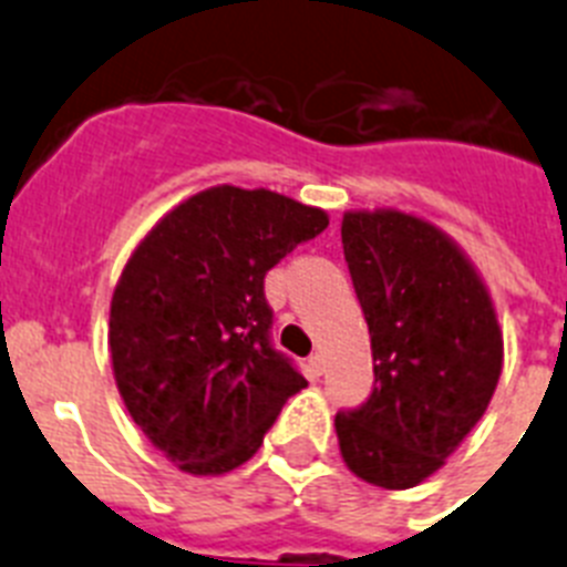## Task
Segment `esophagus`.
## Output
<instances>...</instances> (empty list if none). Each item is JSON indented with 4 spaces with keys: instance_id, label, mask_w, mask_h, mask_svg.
<instances>
[{
    "instance_id": "esophagus-1",
    "label": "esophagus",
    "mask_w": 567,
    "mask_h": 567,
    "mask_svg": "<svg viewBox=\"0 0 567 567\" xmlns=\"http://www.w3.org/2000/svg\"><path fill=\"white\" fill-rule=\"evenodd\" d=\"M308 365H311L313 374H322L326 372V357H322V351H313L311 360H308Z\"/></svg>"
}]
</instances>
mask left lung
Instances as JSON below:
<instances>
[{
    "instance_id": "obj_1",
    "label": "left lung",
    "mask_w": 567,
    "mask_h": 567,
    "mask_svg": "<svg viewBox=\"0 0 567 567\" xmlns=\"http://www.w3.org/2000/svg\"><path fill=\"white\" fill-rule=\"evenodd\" d=\"M342 254L372 334L374 392L334 417L346 467L409 489L444 467L487 412L504 340L482 274L415 213H342Z\"/></svg>"
}]
</instances>
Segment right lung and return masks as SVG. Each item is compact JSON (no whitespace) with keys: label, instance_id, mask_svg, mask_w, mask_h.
I'll return each instance as SVG.
<instances>
[{"label":"right lung","instance_id":"1","mask_svg":"<svg viewBox=\"0 0 567 567\" xmlns=\"http://www.w3.org/2000/svg\"><path fill=\"white\" fill-rule=\"evenodd\" d=\"M326 227L320 207L218 184L175 204L132 250L109 308L114 383L181 473L241 467L308 386L270 346L265 274Z\"/></svg>","mask_w":567,"mask_h":567}]
</instances>
